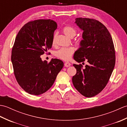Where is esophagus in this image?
I'll return each mask as SVG.
<instances>
[{
  "mask_svg": "<svg viewBox=\"0 0 127 127\" xmlns=\"http://www.w3.org/2000/svg\"><path fill=\"white\" fill-rule=\"evenodd\" d=\"M71 65V64L69 63V62H65V63H64V66L65 67H68L70 66Z\"/></svg>",
  "mask_w": 127,
  "mask_h": 127,
  "instance_id": "esophagus-1",
  "label": "esophagus"
}]
</instances>
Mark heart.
<instances>
[{"label":"heart","instance_id":"1","mask_svg":"<svg viewBox=\"0 0 127 127\" xmlns=\"http://www.w3.org/2000/svg\"><path fill=\"white\" fill-rule=\"evenodd\" d=\"M63 32L66 35L72 38L74 37L76 34V29L74 28L73 27L70 26H66L63 28ZM57 34V33H55L53 35L52 40V45H55L56 44V40ZM75 50L73 47H70L66 48H62L59 50L55 52V56L57 57L58 58L61 59H63L64 61H68L71 58V56L74 53Z\"/></svg>","mask_w":127,"mask_h":127}]
</instances>
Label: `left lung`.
Instances as JSON below:
<instances>
[{
    "instance_id": "left-lung-1",
    "label": "left lung",
    "mask_w": 127,
    "mask_h": 127,
    "mask_svg": "<svg viewBox=\"0 0 127 127\" xmlns=\"http://www.w3.org/2000/svg\"><path fill=\"white\" fill-rule=\"evenodd\" d=\"M75 23L83 32L81 47L74 59L88 64L83 69L81 64H73L77 72L72 81L82 95L91 98L101 92L108 83L115 65V47L109 31L99 21L76 18Z\"/></svg>"
}]
</instances>
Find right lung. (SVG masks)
Wrapping results in <instances>:
<instances>
[{"instance_id": "right-lung-1", "label": "right lung", "mask_w": 127, "mask_h": 127, "mask_svg": "<svg viewBox=\"0 0 127 127\" xmlns=\"http://www.w3.org/2000/svg\"><path fill=\"white\" fill-rule=\"evenodd\" d=\"M57 24L53 20H36L25 24L16 37L11 52L13 72L23 90L32 95L46 92L55 82L64 66L60 59L48 63L40 56L52 47Z\"/></svg>"}]
</instances>
